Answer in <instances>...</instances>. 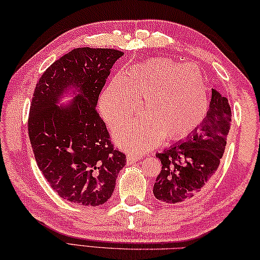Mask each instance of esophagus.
Returning <instances> with one entry per match:
<instances>
[{"instance_id": "obj_1", "label": "esophagus", "mask_w": 260, "mask_h": 260, "mask_svg": "<svg viewBox=\"0 0 260 260\" xmlns=\"http://www.w3.org/2000/svg\"><path fill=\"white\" fill-rule=\"evenodd\" d=\"M139 158H142L140 155H136V154H127L126 156V162L129 163V165H133L136 161H138Z\"/></svg>"}]
</instances>
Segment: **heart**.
Returning <instances> with one entry per match:
<instances>
[{
	"label": "heart",
	"mask_w": 260,
	"mask_h": 260,
	"mask_svg": "<svg viewBox=\"0 0 260 260\" xmlns=\"http://www.w3.org/2000/svg\"><path fill=\"white\" fill-rule=\"evenodd\" d=\"M146 115L114 131L120 147L135 152L155 147L165 137L183 139L204 121L209 102L204 77L194 65L154 58L113 77L100 97V113L115 127L140 112Z\"/></svg>",
	"instance_id": "obj_1"
}]
</instances>
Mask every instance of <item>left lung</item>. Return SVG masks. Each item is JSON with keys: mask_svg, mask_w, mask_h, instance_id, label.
<instances>
[{"mask_svg": "<svg viewBox=\"0 0 260 260\" xmlns=\"http://www.w3.org/2000/svg\"><path fill=\"white\" fill-rule=\"evenodd\" d=\"M231 118L229 100L213 89L208 114L200 126L183 142L156 154L162 170L153 194L158 201L190 202L207 189L224 155Z\"/></svg>", "mask_w": 260, "mask_h": 260, "instance_id": "8db88e82", "label": "left lung"}]
</instances>
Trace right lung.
<instances>
[{"label":"right lung","mask_w":260,"mask_h":260,"mask_svg":"<svg viewBox=\"0 0 260 260\" xmlns=\"http://www.w3.org/2000/svg\"><path fill=\"white\" fill-rule=\"evenodd\" d=\"M123 54L74 49L47 68L35 86L28 117L31 148L50 186L70 202L104 204L125 166V155L113 148L95 111L111 68ZM70 94L71 103L59 105Z\"/></svg>","instance_id":"add662e5"}]
</instances>
